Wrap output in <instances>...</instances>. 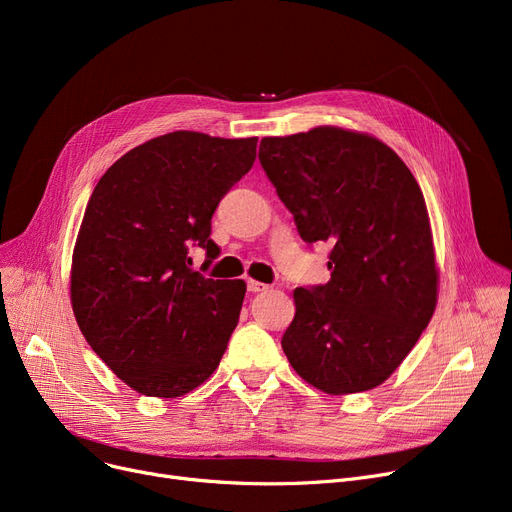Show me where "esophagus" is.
I'll list each match as a JSON object with an SVG mask.
<instances>
[{"instance_id":"1","label":"esophagus","mask_w":512,"mask_h":512,"mask_svg":"<svg viewBox=\"0 0 512 512\" xmlns=\"http://www.w3.org/2000/svg\"><path fill=\"white\" fill-rule=\"evenodd\" d=\"M247 288H249V292H263V290H267V284L249 278V280H247Z\"/></svg>"}]
</instances>
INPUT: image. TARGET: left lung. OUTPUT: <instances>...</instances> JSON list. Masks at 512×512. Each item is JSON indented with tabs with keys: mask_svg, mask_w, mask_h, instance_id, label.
I'll return each instance as SVG.
<instances>
[{
	"mask_svg": "<svg viewBox=\"0 0 512 512\" xmlns=\"http://www.w3.org/2000/svg\"><path fill=\"white\" fill-rule=\"evenodd\" d=\"M259 161L301 238L332 245L330 282L292 294L284 355L332 396L384 384L438 303L432 226L415 176L380 139L338 126L265 137Z\"/></svg>",
	"mask_w": 512,
	"mask_h": 512,
	"instance_id": "8db88e82",
	"label": "left lung"
}]
</instances>
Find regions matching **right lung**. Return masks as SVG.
I'll return each instance as SVG.
<instances>
[{
  "label": "right lung",
  "mask_w": 512,
  "mask_h": 512,
  "mask_svg": "<svg viewBox=\"0 0 512 512\" xmlns=\"http://www.w3.org/2000/svg\"><path fill=\"white\" fill-rule=\"evenodd\" d=\"M255 153L257 137L176 130L124 153L95 186L72 253V311L97 357L139 394H188L222 361L247 284L203 278L188 249L218 257L211 215Z\"/></svg>",
  "instance_id": "add662e5"
}]
</instances>
